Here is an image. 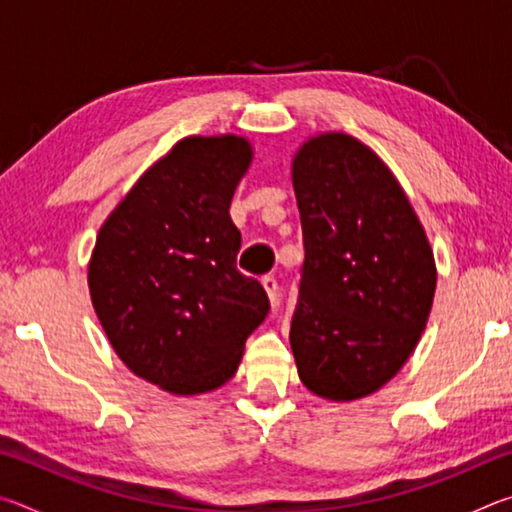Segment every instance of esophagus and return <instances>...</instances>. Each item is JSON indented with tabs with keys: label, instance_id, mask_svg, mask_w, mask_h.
Segmentation results:
<instances>
[{
	"label": "esophagus",
	"instance_id": "34e87169",
	"mask_svg": "<svg viewBox=\"0 0 512 512\" xmlns=\"http://www.w3.org/2000/svg\"><path fill=\"white\" fill-rule=\"evenodd\" d=\"M262 287H264V291H266L268 300H271V307H275V305H277V298H280V289H277V280H275V277H273V275L262 277Z\"/></svg>",
	"mask_w": 512,
	"mask_h": 512
}]
</instances>
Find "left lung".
<instances>
[{
  "label": "left lung",
  "instance_id": "left-lung-1",
  "mask_svg": "<svg viewBox=\"0 0 512 512\" xmlns=\"http://www.w3.org/2000/svg\"><path fill=\"white\" fill-rule=\"evenodd\" d=\"M305 266L291 320L300 381L332 402L388 384L418 345L436 259L400 180L348 133H318L291 162Z\"/></svg>",
  "mask_w": 512,
  "mask_h": 512
}]
</instances>
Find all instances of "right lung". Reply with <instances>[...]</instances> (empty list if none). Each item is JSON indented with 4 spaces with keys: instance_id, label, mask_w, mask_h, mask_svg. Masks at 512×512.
Segmentation results:
<instances>
[{
    "instance_id": "right-lung-1",
    "label": "right lung",
    "mask_w": 512,
    "mask_h": 512,
    "mask_svg": "<svg viewBox=\"0 0 512 512\" xmlns=\"http://www.w3.org/2000/svg\"><path fill=\"white\" fill-rule=\"evenodd\" d=\"M253 162L248 137L189 135L153 162L103 221L88 264L92 307L133 375L171 395L235 377L268 314L237 271L230 201Z\"/></svg>"
}]
</instances>
